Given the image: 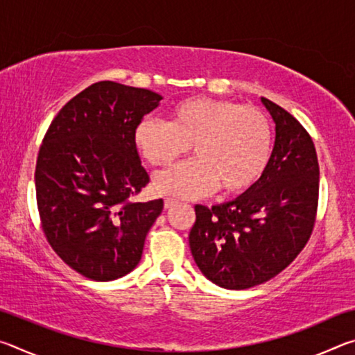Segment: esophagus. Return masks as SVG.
<instances>
[{
	"mask_svg": "<svg viewBox=\"0 0 355 355\" xmlns=\"http://www.w3.org/2000/svg\"><path fill=\"white\" fill-rule=\"evenodd\" d=\"M177 203H178V202H177L175 199H166V200H164V208L169 209V208H172V207H175Z\"/></svg>",
	"mask_w": 355,
	"mask_h": 355,
	"instance_id": "34e87169",
	"label": "esophagus"
}]
</instances>
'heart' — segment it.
Segmentation results:
<instances>
[{
	"label": "heart",
	"mask_w": 355,
	"mask_h": 355,
	"mask_svg": "<svg viewBox=\"0 0 355 355\" xmlns=\"http://www.w3.org/2000/svg\"><path fill=\"white\" fill-rule=\"evenodd\" d=\"M133 142L155 167L173 164L192 144L196 158L155 178L158 194L191 199L219 186L222 194L232 196L263 177L271 159L272 128L266 114L254 106L191 97L171 107L167 122H137Z\"/></svg>",
	"instance_id": "obj_1"
}]
</instances>
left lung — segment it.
<instances>
[{"mask_svg": "<svg viewBox=\"0 0 355 355\" xmlns=\"http://www.w3.org/2000/svg\"><path fill=\"white\" fill-rule=\"evenodd\" d=\"M275 142L263 177L235 200L196 205L189 248L202 274L227 290L272 279L297 257L315 225L320 166L310 135L284 107L263 98Z\"/></svg>", "mask_w": 355, "mask_h": 355, "instance_id": "8db88e82", "label": "left lung"}]
</instances>
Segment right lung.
<instances>
[{"label":"right lung","instance_id":"obj_1","mask_svg":"<svg viewBox=\"0 0 355 355\" xmlns=\"http://www.w3.org/2000/svg\"><path fill=\"white\" fill-rule=\"evenodd\" d=\"M159 94L95 83L65 105L42 142L35 196L53 250L87 279L110 282L141 261L163 199L130 202L148 183L133 131Z\"/></svg>","mask_w":355,"mask_h":355}]
</instances>
